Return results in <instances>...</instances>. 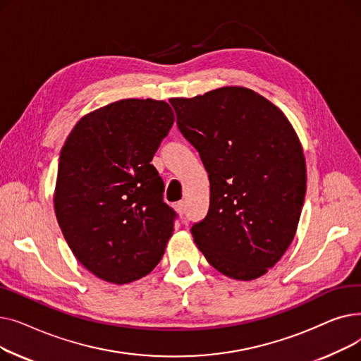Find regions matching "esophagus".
Here are the masks:
<instances>
[{
	"instance_id": "1",
	"label": "esophagus",
	"mask_w": 361,
	"mask_h": 361,
	"mask_svg": "<svg viewBox=\"0 0 361 361\" xmlns=\"http://www.w3.org/2000/svg\"><path fill=\"white\" fill-rule=\"evenodd\" d=\"M176 209L183 215L185 212V202L184 200H180L176 203Z\"/></svg>"
}]
</instances>
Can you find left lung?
<instances>
[{
  "instance_id": "obj_1",
  "label": "left lung",
  "mask_w": 361,
  "mask_h": 361,
  "mask_svg": "<svg viewBox=\"0 0 361 361\" xmlns=\"http://www.w3.org/2000/svg\"><path fill=\"white\" fill-rule=\"evenodd\" d=\"M169 102L209 174V211L190 230L196 245L226 276L264 275L287 252L305 203L306 162L294 128L247 87Z\"/></svg>"
}]
</instances>
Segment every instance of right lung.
I'll return each mask as SVG.
<instances>
[{"instance_id": "right-lung-1", "label": "right lung", "mask_w": 361, "mask_h": 361, "mask_svg": "<svg viewBox=\"0 0 361 361\" xmlns=\"http://www.w3.org/2000/svg\"><path fill=\"white\" fill-rule=\"evenodd\" d=\"M173 124L164 101L123 99L85 116L61 149L56 221L74 256L104 281H136L164 256L177 214L150 161Z\"/></svg>"}]
</instances>
